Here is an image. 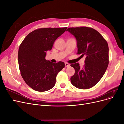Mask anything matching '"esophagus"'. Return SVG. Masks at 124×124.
Masks as SVG:
<instances>
[{
  "instance_id": "esophagus-1",
  "label": "esophagus",
  "mask_w": 124,
  "mask_h": 124,
  "mask_svg": "<svg viewBox=\"0 0 124 124\" xmlns=\"http://www.w3.org/2000/svg\"><path fill=\"white\" fill-rule=\"evenodd\" d=\"M70 66V64H69L68 63H65V67H69Z\"/></svg>"
}]
</instances>
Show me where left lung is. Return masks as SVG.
Instances as JSON below:
<instances>
[{
	"mask_svg": "<svg viewBox=\"0 0 124 124\" xmlns=\"http://www.w3.org/2000/svg\"><path fill=\"white\" fill-rule=\"evenodd\" d=\"M76 37L78 48V54L86 56L83 68L75 63V73L71 77L75 87L86 89L94 86L104 75L108 65V46L107 41L96 30L88 27H70L67 29Z\"/></svg>",
	"mask_w": 124,
	"mask_h": 124,
	"instance_id": "8db88e82",
	"label": "left lung"
}]
</instances>
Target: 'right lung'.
Returning <instances> with one entry per match:
<instances>
[{
	"mask_svg": "<svg viewBox=\"0 0 124 124\" xmlns=\"http://www.w3.org/2000/svg\"><path fill=\"white\" fill-rule=\"evenodd\" d=\"M67 27L41 28L30 32L20 44L18 62L21 74L30 87L38 92L53 88L58 73L65 65L62 62L53 63L46 59L55 41Z\"/></svg>",
	"mask_w": 124,
	"mask_h": 124,
	"instance_id": "add662e5",
	"label": "right lung"
}]
</instances>
